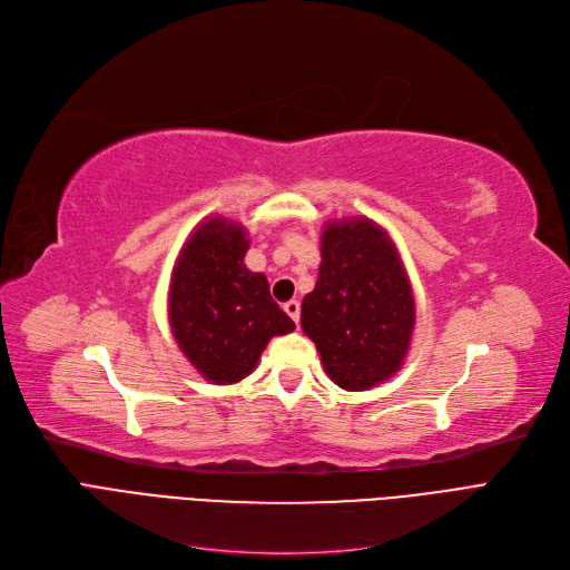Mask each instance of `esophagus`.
I'll return each instance as SVG.
<instances>
[{"mask_svg":"<svg viewBox=\"0 0 570 570\" xmlns=\"http://www.w3.org/2000/svg\"><path fill=\"white\" fill-rule=\"evenodd\" d=\"M299 302L297 299H292V302H287L285 304V313H287V316L294 321V323H299Z\"/></svg>","mask_w":570,"mask_h":570,"instance_id":"obj_1","label":"esophagus"}]
</instances>
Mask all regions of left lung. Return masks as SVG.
Instances as JSON below:
<instances>
[{"label": "left lung", "instance_id": "1", "mask_svg": "<svg viewBox=\"0 0 570 570\" xmlns=\"http://www.w3.org/2000/svg\"><path fill=\"white\" fill-rule=\"evenodd\" d=\"M318 283L302 302V330L327 377L367 391L401 370L415 327V297L389 233L365 217L330 222Z\"/></svg>", "mask_w": 570, "mask_h": 570}]
</instances>
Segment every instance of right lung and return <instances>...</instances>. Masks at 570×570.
I'll list each match as a JSON object with an SVG mask.
<instances>
[{"label": "right lung", "mask_w": 570, "mask_h": 570, "mask_svg": "<svg viewBox=\"0 0 570 570\" xmlns=\"http://www.w3.org/2000/svg\"><path fill=\"white\" fill-rule=\"evenodd\" d=\"M247 249L240 224L209 217L190 233L171 271V335L212 384L240 382L257 367L271 337L294 330L271 299L264 273L245 266Z\"/></svg>", "instance_id": "right-lung-1"}]
</instances>
